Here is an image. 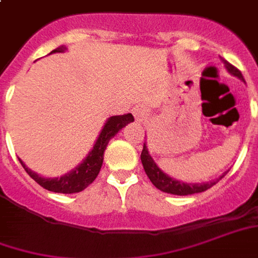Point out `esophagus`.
Masks as SVG:
<instances>
[{"instance_id":"1","label":"esophagus","mask_w":258,"mask_h":258,"mask_svg":"<svg viewBox=\"0 0 258 258\" xmlns=\"http://www.w3.org/2000/svg\"><path fill=\"white\" fill-rule=\"evenodd\" d=\"M133 114H134L137 121H145L148 116H149V110H148V107L145 104H137L133 109Z\"/></svg>"}]
</instances>
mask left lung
Wrapping results in <instances>:
<instances>
[{"label":"left lung","mask_w":258,"mask_h":258,"mask_svg":"<svg viewBox=\"0 0 258 258\" xmlns=\"http://www.w3.org/2000/svg\"><path fill=\"white\" fill-rule=\"evenodd\" d=\"M222 61L230 74H233L237 78L243 79L242 73L235 66H232L226 60ZM141 162L142 166H144V170L147 173L149 180L152 181V184L156 188L162 190V191L174 194V196H190V194H196V192H203L211 188L214 184H217L218 180L222 179L223 176H225V174H222L218 180H214V181H210V183H198V184L197 183L196 184H192V183H183V181H179V180L172 179V177H169L167 174H165L159 167L156 166V163H155L154 159L151 158V155L148 152V148L145 144H144V149H142L141 152Z\"/></svg>","instance_id":"8db88e82"}]
</instances>
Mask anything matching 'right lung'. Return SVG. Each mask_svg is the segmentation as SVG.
<instances>
[{"instance_id": "1", "label": "right lung", "mask_w": 258, "mask_h": 258, "mask_svg": "<svg viewBox=\"0 0 258 258\" xmlns=\"http://www.w3.org/2000/svg\"><path fill=\"white\" fill-rule=\"evenodd\" d=\"M64 48L58 47L57 50H53L51 53L55 51H62ZM134 121V117L131 113L123 114V116H113L110 117L106 124H104L102 133L99 135L98 141L95 144V147L92 149L89 155L86 156V159L79 165L78 167H75L73 172L64 174L62 177H55V179H46V177H41L39 174H36L35 172H32L30 169L23 165V169L26 170L29 176L35 180L36 183L46 188L48 191L54 192H62V194H73V192H79L82 190H85L88 185L91 184L93 180L98 177L99 172H100V167L103 163V155L106 151V147L110 141L111 138L120 131V130L125 127L127 124Z\"/></svg>"}]
</instances>
